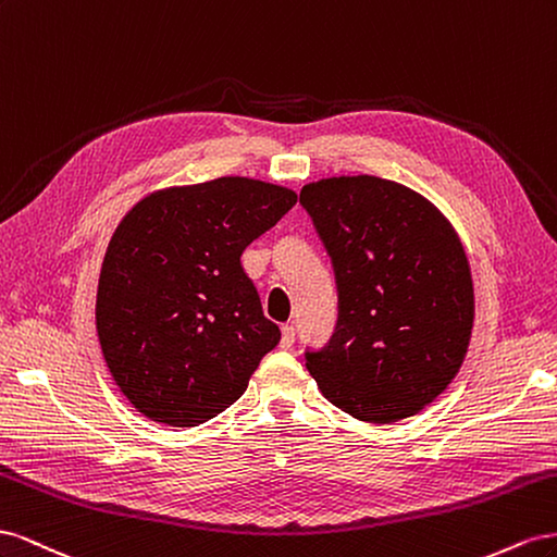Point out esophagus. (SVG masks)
<instances>
[{
  "mask_svg": "<svg viewBox=\"0 0 557 557\" xmlns=\"http://www.w3.org/2000/svg\"><path fill=\"white\" fill-rule=\"evenodd\" d=\"M294 341H296V329L292 324H284L282 326V341H280V345L284 349H289L294 345Z\"/></svg>",
  "mask_w": 557,
  "mask_h": 557,
  "instance_id": "34e87169",
  "label": "esophagus"
}]
</instances>
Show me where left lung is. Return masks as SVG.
<instances>
[{
	"label": "left lung",
	"instance_id": "8db88e82",
	"mask_svg": "<svg viewBox=\"0 0 557 557\" xmlns=\"http://www.w3.org/2000/svg\"><path fill=\"white\" fill-rule=\"evenodd\" d=\"M338 284V324L306 367L361 422L416 416L467 357L473 282L450 221L418 190L355 174L300 188Z\"/></svg>",
	"mask_w": 557,
	"mask_h": 557
}]
</instances>
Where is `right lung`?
Listing matches in <instances>:
<instances>
[{
  "instance_id": "add662e5",
  "label": "right lung",
  "mask_w": 557,
  "mask_h": 557,
  "mask_svg": "<svg viewBox=\"0 0 557 557\" xmlns=\"http://www.w3.org/2000/svg\"><path fill=\"white\" fill-rule=\"evenodd\" d=\"M294 205L287 186L219 177L158 188L121 219L95 326L111 377L141 416L198 426L245 394L280 329L240 257Z\"/></svg>"
}]
</instances>
